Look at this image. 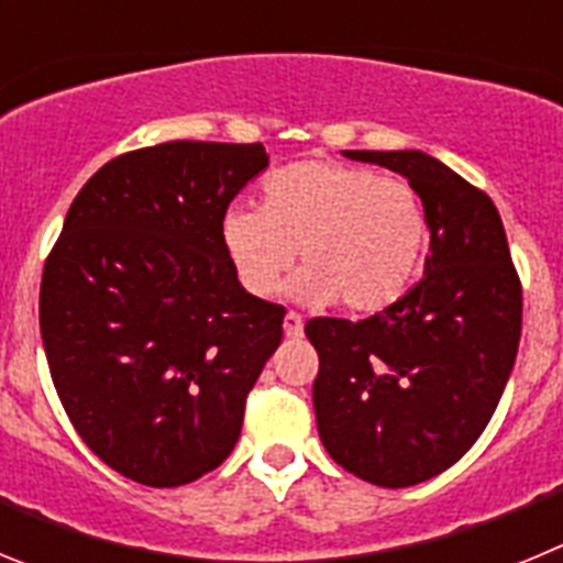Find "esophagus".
I'll use <instances>...</instances> for the list:
<instances>
[{
  "label": "esophagus",
  "mask_w": 563,
  "mask_h": 563,
  "mask_svg": "<svg viewBox=\"0 0 563 563\" xmlns=\"http://www.w3.org/2000/svg\"><path fill=\"white\" fill-rule=\"evenodd\" d=\"M301 332H305V321H301V316H298V312H287V316H285V335L287 338H301Z\"/></svg>",
  "instance_id": "esophagus-1"
}]
</instances>
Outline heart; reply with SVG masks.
Instances as JSON below:
<instances>
[{
	"label": "heart",
	"mask_w": 563,
	"mask_h": 563,
	"mask_svg": "<svg viewBox=\"0 0 563 563\" xmlns=\"http://www.w3.org/2000/svg\"><path fill=\"white\" fill-rule=\"evenodd\" d=\"M220 242L251 296L271 298L296 262L307 305L341 298L352 312L400 301L429 251L420 197L400 177L335 161H298L262 183V206L231 208Z\"/></svg>",
	"instance_id": "heart-1"
}]
</instances>
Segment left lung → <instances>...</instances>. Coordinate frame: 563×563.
<instances>
[{
	"instance_id": "left-lung-1",
	"label": "left lung",
	"mask_w": 563,
	"mask_h": 563,
	"mask_svg": "<svg viewBox=\"0 0 563 563\" xmlns=\"http://www.w3.org/2000/svg\"><path fill=\"white\" fill-rule=\"evenodd\" d=\"M409 180L426 211V276L366 321L312 318L318 437L327 454L380 487H411L465 454L514 372L521 285L487 194L417 148L343 152Z\"/></svg>"
}]
</instances>
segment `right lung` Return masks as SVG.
Here are the masks:
<instances>
[{
	"instance_id": "right-lung-1",
	"label": "right lung",
	"mask_w": 563,
	"mask_h": 563,
	"mask_svg": "<svg viewBox=\"0 0 563 563\" xmlns=\"http://www.w3.org/2000/svg\"><path fill=\"white\" fill-rule=\"evenodd\" d=\"M267 166L262 143L121 154L78 191L38 296L69 422L112 471L177 487L225 462L285 307L239 285L220 222Z\"/></svg>"
}]
</instances>
